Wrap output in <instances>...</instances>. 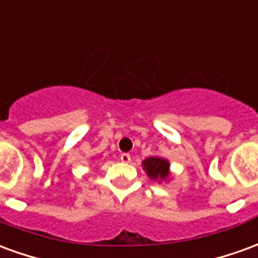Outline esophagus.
Here are the masks:
<instances>
[{"label": "esophagus", "instance_id": "obj_1", "mask_svg": "<svg viewBox=\"0 0 258 258\" xmlns=\"http://www.w3.org/2000/svg\"><path fill=\"white\" fill-rule=\"evenodd\" d=\"M120 160H121L123 163L131 162V156H130V153H121V155H120Z\"/></svg>", "mask_w": 258, "mask_h": 258}]
</instances>
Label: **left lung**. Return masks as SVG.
Instances as JSON below:
<instances>
[{"mask_svg": "<svg viewBox=\"0 0 258 258\" xmlns=\"http://www.w3.org/2000/svg\"><path fill=\"white\" fill-rule=\"evenodd\" d=\"M144 167L151 178L164 179L167 178V175L170 174L168 173V168H170L168 162L162 157H148L144 162Z\"/></svg>", "mask_w": 258, "mask_h": 258, "instance_id": "8db88e82", "label": "left lung"}]
</instances>
